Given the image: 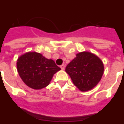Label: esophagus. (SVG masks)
Returning <instances> with one entry per match:
<instances>
[{"label": "esophagus", "instance_id": "34e87169", "mask_svg": "<svg viewBox=\"0 0 124 124\" xmlns=\"http://www.w3.org/2000/svg\"><path fill=\"white\" fill-rule=\"evenodd\" d=\"M60 68L62 69V70H64V69H65V65H64V64H62V65H60Z\"/></svg>", "mask_w": 124, "mask_h": 124}]
</instances>
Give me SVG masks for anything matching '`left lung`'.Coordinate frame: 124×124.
<instances>
[{
	"mask_svg": "<svg viewBox=\"0 0 124 124\" xmlns=\"http://www.w3.org/2000/svg\"><path fill=\"white\" fill-rule=\"evenodd\" d=\"M65 71L74 85L82 91L95 87L101 79L104 65L99 57L88 52H80L66 66Z\"/></svg>",
	"mask_w": 124,
	"mask_h": 124,
	"instance_id": "obj_1",
	"label": "left lung"
}]
</instances>
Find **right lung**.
<instances>
[{"label":"right lung","instance_id":"add662e5","mask_svg":"<svg viewBox=\"0 0 124 124\" xmlns=\"http://www.w3.org/2000/svg\"><path fill=\"white\" fill-rule=\"evenodd\" d=\"M17 69L23 81L30 88L40 89L49 85L53 76L60 68L52 59L39 53L27 52L19 57Z\"/></svg>","mask_w":124,"mask_h":124}]
</instances>
